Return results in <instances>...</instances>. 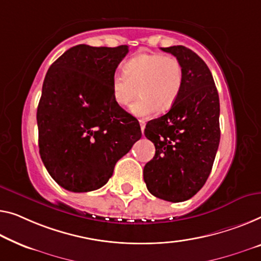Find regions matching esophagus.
<instances>
[{
    "instance_id": "34e87169",
    "label": "esophagus",
    "mask_w": 261,
    "mask_h": 261,
    "mask_svg": "<svg viewBox=\"0 0 261 261\" xmlns=\"http://www.w3.org/2000/svg\"><path fill=\"white\" fill-rule=\"evenodd\" d=\"M139 124H141V130H142V132H143L144 129H145V125H146L145 120H144V119H139Z\"/></svg>"
}]
</instances>
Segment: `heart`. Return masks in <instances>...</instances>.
Listing matches in <instances>:
<instances>
[{
  "label": "heart",
  "instance_id": "b5f03b06",
  "mask_svg": "<svg viewBox=\"0 0 261 261\" xmlns=\"http://www.w3.org/2000/svg\"><path fill=\"white\" fill-rule=\"evenodd\" d=\"M184 72L177 57L141 53L124 64V73L111 79V96L117 107L125 108L136 98L130 111L146 117L157 110L166 111L180 95Z\"/></svg>",
  "mask_w": 261,
  "mask_h": 261
}]
</instances>
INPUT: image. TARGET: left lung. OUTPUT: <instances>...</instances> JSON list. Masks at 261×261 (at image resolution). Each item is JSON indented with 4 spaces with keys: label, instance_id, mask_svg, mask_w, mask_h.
<instances>
[{
    "label": "left lung",
    "instance_id": "8db88e82",
    "mask_svg": "<svg viewBox=\"0 0 261 261\" xmlns=\"http://www.w3.org/2000/svg\"><path fill=\"white\" fill-rule=\"evenodd\" d=\"M181 63L184 81L176 103L146 124L145 137L155 153L144 166L151 194L178 203L203 188L220 141L219 96L212 73L201 58L182 45L162 48Z\"/></svg>",
    "mask_w": 261,
    "mask_h": 261
}]
</instances>
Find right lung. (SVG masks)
<instances>
[{
  "label": "right lung",
  "instance_id": "add662e5",
  "mask_svg": "<svg viewBox=\"0 0 261 261\" xmlns=\"http://www.w3.org/2000/svg\"><path fill=\"white\" fill-rule=\"evenodd\" d=\"M127 53V45L80 44L46 72L37 108L38 147L50 176L68 191L106 185L118 159L142 137L137 119L111 96V79Z\"/></svg>",
  "mask_w": 261,
  "mask_h": 261
}]
</instances>
